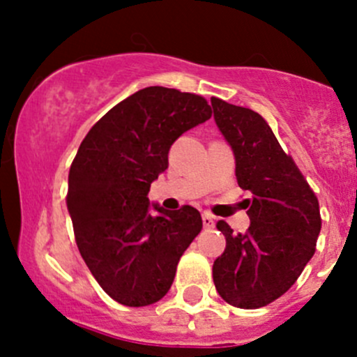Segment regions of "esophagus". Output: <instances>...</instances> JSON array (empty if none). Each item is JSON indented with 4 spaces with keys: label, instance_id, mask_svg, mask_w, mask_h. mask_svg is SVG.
Here are the masks:
<instances>
[{
    "label": "esophagus",
    "instance_id": "esophagus-1",
    "mask_svg": "<svg viewBox=\"0 0 357 357\" xmlns=\"http://www.w3.org/2000/svg\"><path fill=\"white\" fill-rule=\"evenodd\" d=\"M202 222H204V228H214L215 219L214 215L208 214V212H204V214H202Z\"/></svg>",
    "mask_w": 357,
    "mask_h": 357
}]
</instances>
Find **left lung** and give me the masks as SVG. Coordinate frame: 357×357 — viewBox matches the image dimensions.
<instances>
[{
  "instance_id": "8db88e82",
  "label": "left lung",
  "mask_w": 357,
  "mask_h": 357,
  "mask_svg": "<svg viewBox=\"0 0 357 357\" xmlns=\"http://www.w3.org/2000/svg\"><path fill=\"white\" fill-rule=\"evenodd\" d=\"M214 121L231 146L238 186L248 190L250 226L218 229L226 248L212 266L215 290L228 304L257 309L282 297L316 250L321 218L314 192L257 112L211 98Z\"/></svg>"
}]
</instances>
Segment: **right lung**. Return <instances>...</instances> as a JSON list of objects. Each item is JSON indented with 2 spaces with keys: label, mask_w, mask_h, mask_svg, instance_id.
Returning <instances> with one entry per match:
<instances>
[{
  "label": "right lung",
  "mask_w": 357,
  "mask_h": 357,
  "mask_svg": "<svg viewBox=\"0 0 357 357\" xmlns=\"http://www.w3.org/2000/svg\"><path fill=\"white\" fill-rule=\"evenodd\" d=\"M211 115L199 95L150 86L107 112L79 146L67 193L75 242L91 275L119 304L143 307L160 301L179 257L200 233L195 207L165 211L150 205L149 192L167 169L172 143Z\"/></svg>",
  "instance_id": "right-lung-1"
}]
</instances>
